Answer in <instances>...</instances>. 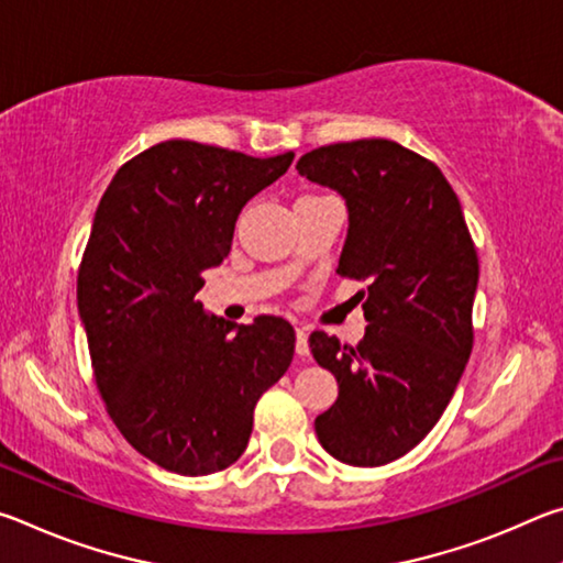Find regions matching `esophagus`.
Here are the masks:
<instances>
[{
  "instance_id": "esophagus-1",
  "label": "esophagus",
  "mask_w": 563,
  "mask_h": 563,
  "mask_svg": "<svg viewBox=\"0 0 563 563\" xmlns=\"http://www.w3.org/2000/svg\"><path fill=\"white\" fill-rule=\"evenodd\" d=\"M295 352H298V357H308L310 355L308 330H305V328H295Z\"/></svg>"
}]
</instances>
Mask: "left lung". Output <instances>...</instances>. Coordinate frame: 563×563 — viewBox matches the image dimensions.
<instances>
[{
	"mask_svg": "<svg viewBox=\"0 0 563 563\" xmlns=\"http://www.w3.org/2000/svg\"><path fill=\"white\" fill-rule=\"evenodd\" d=\"M298 174L335 188L350 211L338 273L367 280L355 347L316 330L310 352L340 393L318 415L322 450L383 466L424 440L472 355L479 258L460 198L430 158L389 139L312 148Z\"/></svg>",
	"mask_w": 563,
	"mask_h": 563,
	"instance_id": "obj_1",
	"label": "left lung"
}]
</instances>
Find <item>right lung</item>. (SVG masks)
<instances>
[{
	"label": "right lung",
	"instance_id": "add662e5",
	"mask_svg": "<svg viewBox=\"0 0 563 563\" xmlns=\"http://www.w3.org/2000/svg\"><path fill=\"white\" fill-rule=\"evenodd\" d=\"M292 156L174 139L126 161L101 196L76 278L93 379L126 442L168 472L231 466L292 362L288 320L235 325L196 298L203 271L231 253L241 208Z\"/></svg>",
	"mask_w": 563,
	"mask_h": 563
}]
</instances>
